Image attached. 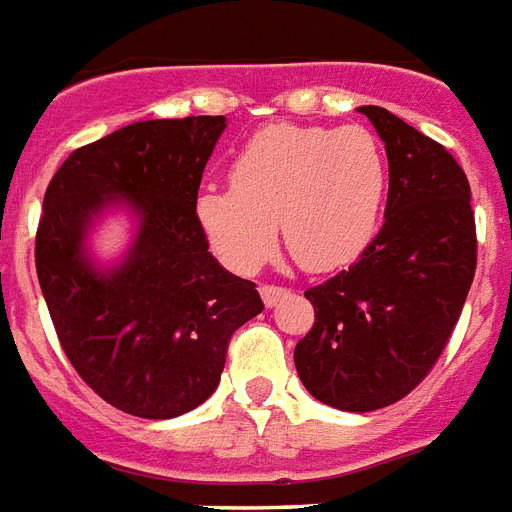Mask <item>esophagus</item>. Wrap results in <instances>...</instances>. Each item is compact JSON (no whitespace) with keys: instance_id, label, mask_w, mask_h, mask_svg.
Wrapping results in <instances>:
<instances>
[{"instance_id":"obj_1","label":"esophagus","mask_w":512,"mask_h":512,"mask_svg":"<svg viewBox=\"0 0 512 512\" xmlns=\"http://www.w3.org/2000/svg\"><path fill=\"white\" fill-rule=\"evenodd\" d=\"M259 293H261V301H264V304L275 306V304H280L282 298L288 296V288H280V285H261Z\"/></svg>"}]
</instances>
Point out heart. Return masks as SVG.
<instances>
[{"label": "heart", "mask_w": 512, "mask_h": 512, "mask_svg": "<svg viewBox=\"0 0 512 512\" xmlns=\"http://www.w3.org/2000/svg\"><path fill=\"white\" fill-rule=\"evenodd\" d=\"M232 187L208 185L195 219L224 267L251 275L272 259L277 222L306 269L349 264L370 245L386 203L388 163L362 126L275 124L245 142Z\"/></svg>", "instance_id": "obj_1"}]
</instances>
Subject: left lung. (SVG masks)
<instances>
[{"label": "left lung", "mask_w": 512, "mask_h": 512, "mask_svg": "<svg viewBox=\"0 0 512 512\" xmlns=\"http://www.w3.org/2000/svg\"><path fill=\"white\" fill-rule=\"evenodd\" d=\"M388 155L386 222L349 269L304 293L314 325L298 378L335 410L399 402L428 375L476 275L470 185L447 147L378 105H362Z\"/></svg>", "instance_id": "left-lung-1"}]
</instances>
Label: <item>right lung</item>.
Listing matches in <instances>:
<instances>
[{"mask_svg":"<svg viewBox=\"0 0 512 512\" xmlns=\"http://www.w3.org/2000/svg\"><path fill=\"white\" fill-rule=\"evenodd\" d=\"M224 116L137 121L68 155L44 192L36 275L65 357L116 410L169 420L222 378L237 327L264 312L251 280L211 256L195 219L200 179ZM126 210L135 235L100 265L88 235Z\"/></svg>","mask_w":512,"mask_h":512,"instance_id":"1","label":"right lung"}]
</instances>
